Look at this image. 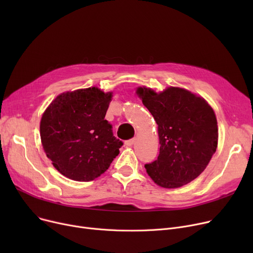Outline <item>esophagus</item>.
<instances>
[{"label": "esophagus", "instance_id": "34e87169", "mask_svg": "<svg viewBox=\"0 0 253 253\" xmlns=\"http://www.w3.org/2000/svg\"><path fill=\"white\" fill-rule=\"evenodd\" d=\"M134 141H135V138H131V139L126 140V141H125V144L127 145V147H131V145L134 143Z\"/></svg>", "mask_w": 253, "mask_h": 253}]
</instances>
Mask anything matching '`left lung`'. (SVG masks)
<instances>
[{"label":"left lung","mask_w":253,"mask_h":253,"mask_svg":"<svg viewBox=\"0 0 253 253\" xmlns=\"http://www.w3.org/2000/svg\"><path fill=\"white\" fill-rule=\"evenodd\" d=\"M137 94L158 125L160 153L145 164L160 187L175 189L200 175L217 148L215 114L202 98L188 90L170 87L161 93L138 88Z\"/></svg>","instance_id":"left-lung-1"}]
</instances>
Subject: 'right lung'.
<instances>
[{
    "label": "right lung",
    "instance_id": "obj_1",
    "mask_svg": "<svg viewBox=\"0 0 253 253\" xmlns=\"http://www.w3.org/2000/svg\"><path fill=\"white\" fill-rule=\"evenodd\" d=\"M112 93L92 87L62 93L43 114L40 133L43 149L60 173L91 181L119 155L123 141L104 119Z\"/></svg>",
    "mask_w": 253,
    "mask_h": 253
}]
</instances>
